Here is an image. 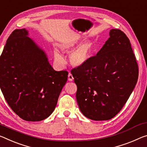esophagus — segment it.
<instances>
[{"mask_svg":"<svg viewBox=\"0 0 147 147\" xmlns=\"http://www.w3.org/2000/svg\"><path fill=\"white\" fill-rule=\"evenodd\" d=\"M68 80L69 81H70V82H72V81L74 80V78L73 75L71 74V73H69L68 74Z\"/></svg>","mask_w":147,"mask_h":147,"instance_id":"esophagus-1","label":"esophagus"}]
</instances>
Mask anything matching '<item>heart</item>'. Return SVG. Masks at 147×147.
<instances>
[{
    "instance_id": "obj_1",
    "label": "heart",
    "mask_w": 147,
    "mask_h": 147,
    "mask_svg": "<svg viewBox=\"0 0 147 147\" xmlns=\"http://www.w3.org/2000/svg\"><path fill=\"white\" fill-rule=\"evenodd\" d=\"M78 43L79 42L77 41H72L70 42L63 43L60 44V48L63 50L66 51V52H69V51L72 50L75 46L78 45ZM92 50L93 43L90 40H85L82 42L80 44H78L75 49H74L70 52L69 55L70 63L73 66H81V65L84 64L89 59L91 54H92ZM53 57H54L55 61L58 65H59L60 66H63L65 64L64 57L56 49L53 51Z\"/></svg>"
}]
</instances>
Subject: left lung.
I'll use <instances>...</instances> for the list:
<instances>
[{
    "label": "left lung",
    "mask_w": 147,
    "mask_h": 147,
    "mask_svg": "<svg viewBox=\"0 0 147 147\" xmlns=\"http://www.w3.org/2000/svg\"><path fill=\"white\" fill-rule=\"evenodd\" d=\"M109 36L95 56L71 71L79 109L95 121L115 117L138 79V65L129 38L120 29H111Z\"/></svg>",
    "instance_id": "obj_1"
}]
</instances>
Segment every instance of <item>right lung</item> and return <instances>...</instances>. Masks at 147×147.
<instances>
[{"mask_svg":"<svg viewBox=\"0 0 147 147\" xmlns=\"http://www.w3.org/2000/svg\"><path fill=\"white\" fill-rule=\"evenodd\" d=\"M67 78L68 72L53 69L27 30L12 32L0 57V88L16 115L31 122L47 118L55 110Z\"/></svg>","mask_w":147,"mask_h":147,"instance_id":"add662e5","label":"right lung"}]
</instances>
